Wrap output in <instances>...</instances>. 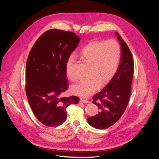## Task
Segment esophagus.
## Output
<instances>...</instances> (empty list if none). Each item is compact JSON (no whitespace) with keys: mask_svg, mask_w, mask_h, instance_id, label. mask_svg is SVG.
Wrapping results in <instances>:
<instances>
[{"mask_svg":"<svg viewBox=\"0 0 159 159\" xmlns=\"http://www.w3.org/2000/svg\"><path fill=\"white\" fill-rule=\"evenodd\" d=\"M79 102H82V103H88V102H89V101H88L87 100H85V99H80Z\"/></svg>","mask_w":159,"mask_h":159,"instance_id":"34e87169","label":"esophagus"}]
</instances>
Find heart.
<instances>
[{
	"label": "heart",
	"instance_id": "obj_1",
	"mask_svg": "<svg viewBox=\"0 0 159 159\" xmlns=\"http://www.w3.org/2000/svg\"><path fill=\"white\" fill-rule=\"evenodd\" d=\"M81 58L90 65L88 79H80L71 87V92L76 96L86 98L95 93L101 85H104L116 74L120 65L121 49L115 39L106 41L90 42L80 52ZM75 57L71 55L66 62L65 73L67 78L74 80L72 71Z\"/></svg>",
	"mask_w": 159,
	"mask_h": 159
}]
</instances>
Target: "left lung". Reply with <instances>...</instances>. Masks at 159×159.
Masks as SVG:
<instances>
[{
	"label": "left lung",
	"mask_w": 159,
	"mask_h": 159,
	"mask_svg": "<svg viewBox=\"0 0 159 159\" xmlns=\"http://www.w3.org/2000/svg\"><path fill=\"white\" fill-rule=\"evenodd\" d=\"M116 34L121 52L119 68L109 84L93 96V103L98 106L100 112L87 118L89 124L97 129H106L116 123L124 113L130 98L133 58L125 41L118 33Z\"/></svg>",
	"instance_id": "obj_1"
}]
</instances>
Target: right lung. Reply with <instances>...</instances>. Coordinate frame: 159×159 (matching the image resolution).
Listing matches in <instances>:
<instances>
[{"instance_id": "obj_1", "label": "right lung", "mask_w": 159, "mask_h": 159, "mask_svg": "<svg viewBox=\"0 0 159 159\" xmlns=\"http://www.w3.org/2000/svg\"><path fill=\"white\" fill-rule=\"evenodd\" d=\"M80 38L59 30L44 33L32 47L26 61V93L31 109L44 125L57 126L66 118V107L77 104V96L61 98L68 89L66 60Z\"/></svg>"}]
</instances>
